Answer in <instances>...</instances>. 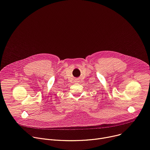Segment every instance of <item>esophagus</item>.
I'll use <instances>...</instances> for the list:
<instances>
[{
	"label": "esophagus",
	"instance_id": "obj_1",
	"mask_svg": "<svg viewBox=\"0 0 150 150\" xmlns=\"http://www.w3.org/2000/svg\"><path fill=\"white\" fill-rule=\"evenodd\" d=\"M76 82H77V83H79V79H76Z\"/></svg>",
	"mask_w": 150,
	"mask_h": 150
}]
</instances>
